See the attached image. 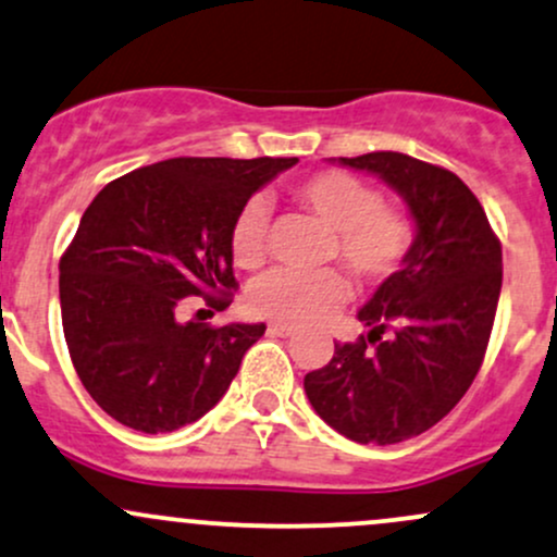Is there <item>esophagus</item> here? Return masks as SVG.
Returning <instances> with one entry per match:
<instances>
[{
  "label": "esophagus",
  "instance_id": "esophagus-1",
  "mask_svg": "<svg viewBox=\"0 0 557 557\" xmlns=\"http://www.w3.org/2000/svg\"><path fill=\"white\" fill-rule=\"evenodd\" d=\"M267 333L269 335H277V338H290V335L296 333V330L288 327V325H277V322H274V325L267 327Z\"/></svg>",
  "mask_w": 557,
  "mask_h": 557
}]
</instances>
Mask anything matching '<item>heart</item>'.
Returning <instances> with one entry per match:
<instances>
[{"mask_svg": "<svg viewBox=\"0 0 557 557\" xmlns=\"http://www.w3.org/2000/svg\"><path fill=\"white\" fill-rule=\"evenodd\" d=\"M293 198L333 230L330 256H335L359 283H383L405 264L414 240L412 219L394 206L381 203V195L359 176L320 171L298 182ZM230 253L246 272L267 261V206L261 200H248L232 222ZM344 298L346 280L335 269H277L256 280L248 290V309L277 325H309L338 309Z\"/></svg>", "mask_w": 557, "mask_h": 557, "instance_id": "heart-1", "label": "heart"}]
</instances>
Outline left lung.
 Returning a JSON list of instances; mask_svg holds the SVG:
<instances>
[{
    "label": "left lung",
    "mask_w": 557,
    "mask_h": 557,
    "mask_svg": "<svg viewBox=\"0 0 557 557\" xmlns=\"http://www.w3.org/2000/svg\"><path fill=\"white\" fill-rule=\"evenodd\" d=\"M338 163L375 174L405 200L414 240L399 272L357 311L368 335L335 344L304 391L330 428L383 447L420 436L466 396L492 335L503 248L479 198L451 171L394 150Z\"/></svg>",
    "instance_id": "8db88e82"
}]
</instances>
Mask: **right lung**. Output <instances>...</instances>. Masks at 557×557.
Wrapping results in <instances>:
<instances>
[{
  "instance_id": "right-lung-1",
  "label": "right lung",
  "mask_w": 557,
  "mask_h": 557,
  "mask_svg": "<svg viewBox=\"0 0 557 557\" xmlns=\"http://www.w3.org/2000/svg\"><path fill=\"white\" fill-rule=\"evenodd\" d=\"M296 163L169 158L113 180L84 211L60 259L63 333L84 388L121 425L171 433L227 394L267 325L180 322L176 307H230L232 222Z\"/></svg>"
}]
</instances>
